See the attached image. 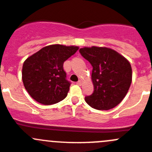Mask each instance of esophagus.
Returning a JSON list of instances; mask_svg holds the SVG:
<instances>
[{
    "instance_id": "1",
    "label": "esophagus",
    "mask_w": 152,
    "mask_h": 152,
    "mask_svg": "<svg viewBox=\"0 0 152 152\" xmlns=\"http://www.w3.org/2000/svg\"><path fill=\"white\" fill-rule=\"evenodd\" d=\"M77 85H79V86H81L82 85V81H81V80H78V81H77Z\"/></svg>"
}]
</instances>
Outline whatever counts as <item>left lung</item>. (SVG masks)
<instances>
[{
  "instance_id": "left-lung-1",
  "label": "left lung",
  "mask_w": 152,
  "mask_h": 152,
  "mask_svg": "<svg viewBox=\"0 0 152 152\" xmlns=\"http://www.w3.org/2000/svg\"><path fill=\"white\" fill-rule=\"evenodd\" d=\"M79 51L93 66L91 79L94 90L85 97L86 102L97 110L115 108L124 99L131 84L130 62L108 47H85Z\"/></svg>"
}]
</instances>
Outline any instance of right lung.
I'll return each mask as SVG.
<instances>
[{"mask_svg":"<svg viewBox=\"0 0 152 152\" xmlns=\"http://www.w3.org/2000/svg\"><path fill=\"white\" fill-rule=\"evenodd\" d=\"M78 49L77 46L53 44L26 59L22 65V81L35 101L49 105L67 96L71 83L66 80L63 63Z\"/></svg>","mask_w":152,"mask_h":152,"instance_id":"1","label":"right lung"}]
</instances>
